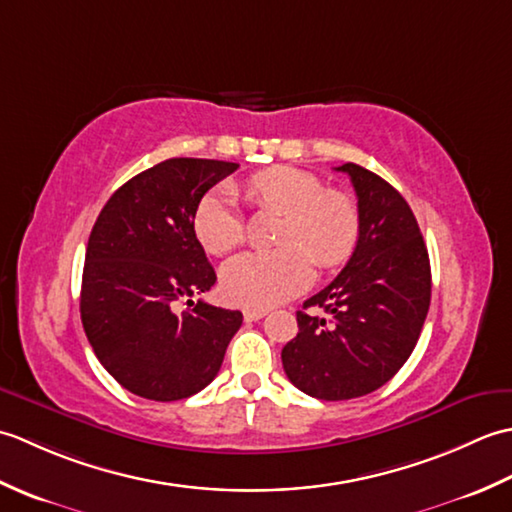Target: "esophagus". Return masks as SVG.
<instances>
[{"instance_id": "1", "label": "esophagus", "mask_w": 512, "mask_h": 512, "mask_svg": "<svg viewBox=\"0 0 512 512\" xmlns=\"http://www.w3.org/2000/svg\"><path fill=\"white\" fill-rule=\"evenodd\" d=\"M266 314H268V310H264V308H246L244 319L246 321H259V319H264Z\"/></svg>"}]
</instances>
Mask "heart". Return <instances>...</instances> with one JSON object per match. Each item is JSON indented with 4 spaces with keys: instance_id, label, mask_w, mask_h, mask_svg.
Instances as JSON below:
<instances>
[{
    "instance_id": "b5f03b06",
    "label": "heart",
    "mask_w": 512,
    "mask_h": 512,
    "mask_svg": "<svg viewBox=\"0 0 512 512\" xmlns=\"http://www.w3.org/2000/svg\"><path fill=\"white\" fill-rule=\"evenodd\" d=\"M244 195L257 209L284 215L277 250L242 253L222 266L224 297L244 308H270L297 297L314 275L312 261L336 268L354 253L361 217L350 195L325 189L321 178L297 167L277 165L244 182ZM193 235L211 255H226L244 239V220L228 189L204 193L191 217Z\"/></svg>"
}]
</instances>
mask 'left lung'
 Returning a JSON list of instances; mask_svg holds the SVG:
<instances>
[{"label": "left lung", "mask_w": 512, "mask_h": 512, "mask_svg": "<svg viewBox=\"0 0 512 512\" xmlns=\"http://www.w3.org/2000/svg\"><path fill=\"white\" fill-rule=\"evenodd\" d=\"M361 233L350 262L303 303L299 332L281 350L303 394L350 400L383 387L418 343L431 301V266L407 200L369 169L345 162ZM321 307L323 315L312 313Z\"/></svg>", "instance_id": "left-lung-1"}]
</instances>
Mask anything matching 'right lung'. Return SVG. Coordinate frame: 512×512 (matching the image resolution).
<instances>
[{
  "mask_svg": "<svg viewBox=\"0 0 512 512\" xmlns=\"http://www.w3.org/2000/svg\"><path fill=\"white\" fill-rule=\"evenodd\" d=\"M237 162L169 158L138 173L96 217L85 250L81 321L101 365L132 394L169 402L217 376L242 312L187 301L215 284L193 235L195 204Z\"/></svg>",
  "mask_w": 512,
  "mask_h": 512,
  "instance_id": "obj_1",
  "label": "right lung"
}]
</instances>
